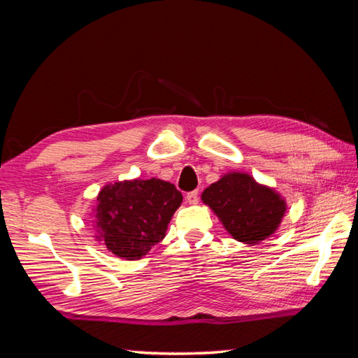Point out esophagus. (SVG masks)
Segmentation results:
<instances>
[{
    "mask_svg": "<svg viewBox=\"0 0 358 358\" xmlns=\"http://www.w3.org/2000/svg\"><path fill=\"white\" fill-rule=\"evenodd\" d=\"M186 200H187V203H191V205L199 203V191H192V192L187 194Z\"/></svg>",
    "mask_w": 358,
    "mask_h": 358,
    "instance_id": "esophagus-1",
    "label": "esophagus"
}]
</instances>
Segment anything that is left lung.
Instances as JSON below:
<instances>
[{
    "label": "left lung",
    "instance_id": "1",
    "mask_svg": "<svg viewBox=\"0 0 358 358\" xmlns=\"http://www.w3.org/2000/svg\"><path fill=\"white\" fill-rule=\"evenodd\" d=\"M201 200L216 213L225 230L244 244L269 238L287 211V203L274 189L241 172L227 173L208 186Z\"/></svg>",
    "mask_w": 358,
    "mask_h": 358
}]
</instances>
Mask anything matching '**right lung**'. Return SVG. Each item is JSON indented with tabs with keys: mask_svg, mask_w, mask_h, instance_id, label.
<instances>
[{
	"mask_svg": "<svg viewBox=\"0 0 358 358\" xmlns=\"http://www.w3.org/2000/svg\"><path fill=\"white\" fill-rule=\"evenodd\" d=\"M181 192L159 178L117 181L106 185L94 210L96 238L114 255L139 259L166 236Z\"/></svg>",
	"mask_w": 358,
	"mask_h": 358,
	"instance_id": "1",
	"label": "right lung"
}]
</instances>
